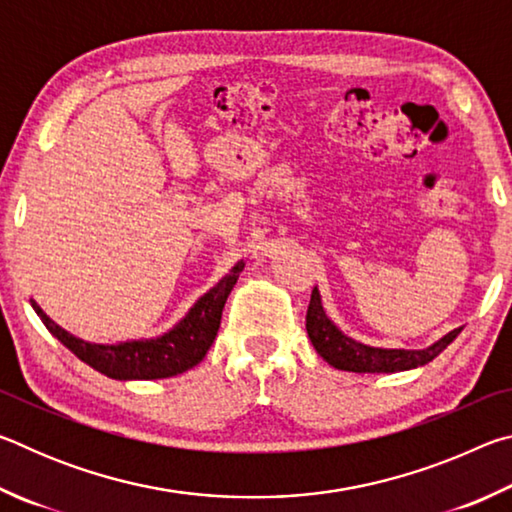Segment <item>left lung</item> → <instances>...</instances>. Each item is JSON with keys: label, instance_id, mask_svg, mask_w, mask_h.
Returning a JSON list of instances; mask_svg holds the SVG:
<instances>
[{"label": "left lung", "instance_id": "8db88e82", "mask_svg": "<svg viewBox=\"0 0 512 512\" xmlns=\"http://www.w3.org/2000/svg\"><path fill=\"white\" fill-rule=\"evenodd\" d=\"M461 329L463 327L449 332L427 350H381L368 348V345L343 336L339 329L334 327L332 320L325 316L316 289L311 291L307 309V334L311 339V345H314L316 352L329 363V366L348 372H400L424 366V363L436 359L438 354L461 334Z\"/></svg>", "mask_w": 512, "mask_h": 512}]
</instances>
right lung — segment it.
Masks as SVG:
<instances>
[{"label": "right lung", "mask_w": 512, "mask_h": 512, "mask_svg": "<svg viewBox=\"0 0 512 512\" xmlns=\"http://www.w3.org/2000/svg\"><path fill=\"white\" fill-rule=\"evenodd\" d=\"M241 271H244V262H237L235 268L214 289L207 291L169 334L153 341L119 345L85 343L67 334L63 327H58L33 300L31 305L49 332L83 363L99 370L101 375L112 379H164L180 375V372L194 368L203 361L216 332H219L223 305L228 300V293L237 284Z\"/></svg>", "instance_id": "right-lung-1"}]
</instances>
